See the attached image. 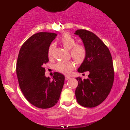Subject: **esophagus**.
<instances>
[{"instance_id": "obj_1", "label": "esophagus", "mask_w": 130, "mask_h": 130, "mask_svg": "<svg viewBox=\"0 0 130 130\" xmlns=\"http://www.w3.org/2000/svg\"><path fill=\"white\" fill-rule=\"evenodd\" d=\"M70 79V76H65V80H68Z\"/></svg>"}]
</instances>
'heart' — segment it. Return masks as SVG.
Instances as JSON below:
<instances>
[{
    "label": "heart",
    "mask_w": 130,
    "mask_h": 130,
    "mask_svg": "<svg viewBox=\"0 0 130 130\" xmlns=\"http://www.w3.org/2000/svg\"><path fill=\"white\" fill-rule=\"evenodd\" d=\"M60 42L67 50H70V56L76 63L80 64L84 62L87 56L86 47L81 44H76V40L68 34H64L60 37ZM54 46L51 44L47 50V56L51 59L53 55ZM74 64L72 61L59 62L55 65L56 71L63 74H68L74 69Z\"/></svg>",
    "instance_id": "b5f03b06"
}]
</instances>
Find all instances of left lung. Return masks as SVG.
<instances>
[{
  "label": "left lung",
  "mask_w": 130,
  "mask_h": 130,
  "mask_svg": "<svg viewBox=\"0 0 130 130\" xmlns=\"http://www.w3.org/2000/svg\"><path fill=\"white\" fill-rule=\"evenodd\" d=\"M83 40L87 56L77 71H89L87 79L76 77L75 91L77 103L86 108H93L105 100L111 92L114 79L112 56L104 43L93 32L77 30L74 33Z\"/></svg>",
  "instance_id": "left-lung-1"
}]
</instances>
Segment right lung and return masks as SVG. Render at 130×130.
Masks as SVG:
<instances>
[{
	"instance_id": "1",
	"label": "right lung",
	"mask_w": 130,
	"mask_h": 130,
	"mask_svg": "<svg viewBox=\"0 0 130 130\" xmlns=\"http://www.w3.org/2000/svg\"><path fill=\"white\" fill-rule=\"evenodd\" d=\"M57 34L38 32L24 43L18 54L16 74L22 93L31 104L47 109L59 101L65 76L55 72L53 80L46 77L43 65L48 62L47 50Z\"/></svg>"
}]
</instances>
